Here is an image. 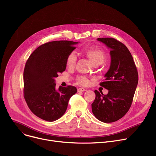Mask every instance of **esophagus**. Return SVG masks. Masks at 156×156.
Returning <instances> with one entry per match:
<instances>
[{
	"instance_id": "1",
	"label": "esophagus",
	"mask_w": 156,
	"mask_h": 156,
	"mask_svg": "<svg viewBox=\"0 0 156 156\" xmlns=\"http://www.w3.org/2000/svg\"><path fill=\"white\" fill-rule=\"evenodd\" d=\"M85 89L83 88H78V92H85Z\"/></svg>"
}]
</instances>
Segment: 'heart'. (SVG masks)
<instances>
[{
  "instance_id": "obj_1",
  "label": "heart",
  "mask_w": 156,
  "mask_h": 156,
  "mask_svg": "<svg viewBox=\"0 0 156 156\" xmlns=\"http://www.w3.org/2000/svg\"><path fill=\"white\" fill-rule=\"evenodd\" d=\"M85 53L88 58L95 65L102 64L105 59V54L104 52L101 48L90 47L85 50ZM77 61V57L75 52L70 53L66 58V65L69 68H73ZM78 83L81 85H87L89 83L87 77L81 76H79L77 79Z\"/></svg>"
}]
</instances>
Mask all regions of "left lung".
<instances>
[{
  "instance_id": "1",
  "label": "left lung",
  "mask_w": 156,
  "mask_h": 156,
  "mask_svg": "<svg viewBox=\"0 0 156 156\" xmlns=\"http://www.w3.org/2000/svg\"><path fill=\"white\" fill-rule=\"evenodd\" d=\"M97 40L110 49V67L100 84L109 92L104 95L94 91L92 110L99 121L112 122L123 117L131 107L138 85V72L132 54L123 44L112 38Z\"/></svg>"
}]
</instances>
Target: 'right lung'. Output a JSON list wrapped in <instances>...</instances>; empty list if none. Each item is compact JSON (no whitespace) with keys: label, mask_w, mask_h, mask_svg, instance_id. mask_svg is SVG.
<instances>
[{"label":"right lung","mask_w":156,"mask_h":156,"mask_svg":"<svg viewBox=\"0 0 156 156\" xmlns=\"http://www.w3.org/2000/svg\"><path fill=\"white\" fill-rule=\"evenodd\" d=\"M78 42L54 41L38 47L29 57L23 73L24 99L35 115L47 121L63 116L75 87L55 88V78L65 71L66 58Z\"/></svg>","instance_id":"1"}]
</instances>
